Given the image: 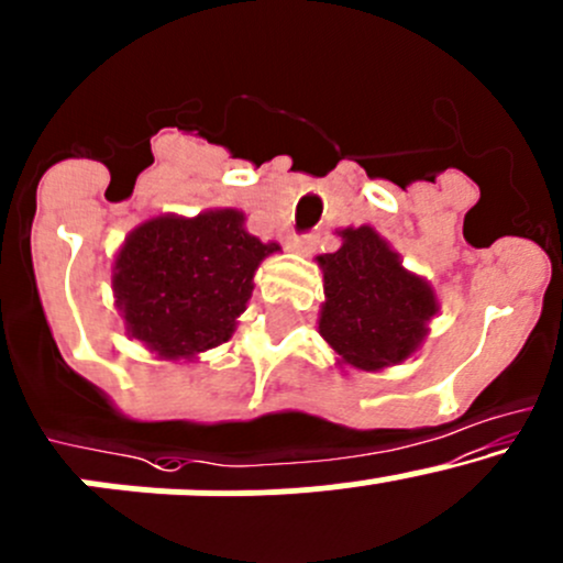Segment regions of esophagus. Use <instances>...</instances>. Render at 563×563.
Instances as JSON below:
<instances>
[{"instance_id": "1", "label": "esophagus", "mask_w": 563, "mask_h": 563, "mask_svg": "<svg viewBox=\"0 0 563 563\" xmlns=\"http://www.w3.org/2000/svg\"><path fill=\"white\" fill-rule=\"evenodd\" d=\"M318 240H321L318 234H297L288 240V247H291L294 253H299V256H312L318 247Z\"/></svg>"}]
</instances>
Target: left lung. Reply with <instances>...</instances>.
<instances>
[{"mask_svg": "<svg viewBox=\"0 0 563 563\" xmlns=\"http://www.w3.org/2000/svg\"><path fill=\"white\" fill-rule=\"evenodd\" d=\"M340 251L318 256L323 269L321 336L342 364L375 372L410 358L437 316L423 277L407 272L399 253L372 227L342 229Z\"/></svg>", "mask_w": 563, "mask_h": 563, "instance_id": "left-lung-1", "label": "left lung"}]
</instances>
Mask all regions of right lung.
Masks as SVG:
<instances>
[{"mask_svg": "<svg viewBox=\"0 0 563 563\" xmlns=\"http://www.w3.org/2000/svg\"><path fill=\"white\" fill-rule=\"evenodd\" d=\"M277 242L245 232L240 210L158 216L126 236L112 291L126 331L158 358H188L234 334L253 275Z\"/></svg>", "mask_w": 563, "mask_h": 563, "instance_id": "right-lung-1", "label": "right lung"}]
</instances>
